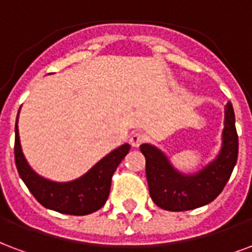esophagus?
<instances>
[{
    "instance_id": "1",
    "label": "esophagus",
    "mask_w": 252,
    "mask_h": 252,
    "mask_svg": "<svg viewBox=\"0 0 252 252\" xmlns=\"http://www.w3.org/2000/svg\"><path fill=\"white\" fill-rule=\"evenodd\" d=\"M145 140H147V137H145L144 133H140V132H136V133H133V135L129 137V143H131L132 147H135V148L140 147Z\"/></svg>"
}]
</instances>
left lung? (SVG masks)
<instances>
[{
	"label": "left lung",
	"instance_id": "1",
	"mask_svg": "<svg viewBox=\"0 0 252 252\" xmlns=\"http://www.w3.org/2000/svg\"><path fill=\"white\" fill-rule=\"evenodd\" d=\"M219 155L200 171L179 172L164 152L155 145L141 144L150 195L158 207L167 211H188L211 203L223 191L238 160L235 113L230 101L224 108V129Z\"/></svg>",
	"mask_w": 252,
	"mask_h": 252
}]
</instances>
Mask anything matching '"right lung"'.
Listing matches in <instances>:
<instances>
[{
  "label": "right lung",
  "instance_id": "obj_1",
  "mask_svg": "<svg viewBox=\"0 0 252 252\" xmlns=\"http://www.w3.org/2000/svg\"><path fill=\"white\" fill-rule=\"evenodd\" d=\"M20 113V111H18ZM18 116L16 120L14 160L20 178L25 183L37 202L45 208L68 215H88L100 210L109 196L112 175L117 165L131 150L129 144H123L93 165L88 172L72 182H52L36 173L22 154L18 136Z\"/></svg>",
  "mask_w": 252,
  "mask_h": 252
}]
</instances>
